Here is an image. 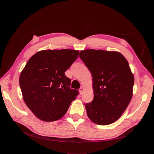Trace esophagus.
Wrapping results in <instances>:
<instances>
[{
    "label": "esophagus",
    "instance_id": "34e87169",
    "mask_svg": "<svg viewBox=\"0 0 154 154\" xmlns=\"http://www.w3.org/2000/svg\"><path fill=\"white\" fill-rule=\"evenodd\" d=\"M83 90H84V88H83V87L79 88V93H80V94H82Z\"/></svg>",
    "mask_w": 154,
    "mask_h": 154
}]
</instances>
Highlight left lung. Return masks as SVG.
<instances>
[{"label":"left lung","instance_id":"obj_1","mask_svg":"<svg viewBox=\"0 0 154 154\" xmlns=\"http://www.w3.org/2000/svg\"><path fill=\"white\" fill-rule=\"evenodd\" d=\"M79 57L92 75L94 97L85 104L87 115L98 125L120 118L132 96L134 76L120 53L96 49L80 51Z\"/></svg>","mask_w":154,"mask_h":154}]
</instances>
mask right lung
<instances>
[{
	"instance_id": "obj_1",
	"label": "right lung",
	"mask_w": 154,
	"mask_h": 154,
	"mask_svg": "<svg viewBox=\"0 0 154 154\" xmlns=\"http://www.w3.org/2000/svg\"><path fill=\"white\" fill-rule=\"evenodd\" d=\"M79 53L73 49H47L36 53L26 64L20 86L26 105L38 119H60L79 94L70 88L71 79L64 74Z\"/></svg>"
}]
</instances>
